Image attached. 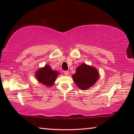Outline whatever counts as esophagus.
<instances>
[{"mask_svg": "<svg viewBox=\"0 0 134 134\" xmlns=\"http://www.w3.org/2000/svg\"><path fill=\"white\" fill-rule=\"evenodd\" d=\"M64 73L65 76H68V75H69V72L68 71H64Z\"/></svg>", "mask_w": 134, "mask_h": 134, "instance_id": "obj_1", "label": "esophagus"}]
</instances>
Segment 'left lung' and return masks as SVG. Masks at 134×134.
<instances>
[{"instance_id": "left-lung-1", "label": "left lung", "mask_w": 134, "mask_h": 134, "mask_svg": "<svg viewBox=\"0 0 134 134\" xmlns=\"http://www.w3.org/2000/svg\"><path fill=\"white\" fill-rule=\"evenodd\" d=\"M72 78L79 89L85 90L96 83L99 78V72L94 67L82 63L77 67Z\"/></svg>"}]
</instances>
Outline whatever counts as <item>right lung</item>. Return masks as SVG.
<instances>
[{"instance_id": "obj_1", "label": "right lung", "mask_w": 134, "mask_h": 134, "mask_svg": "<svg viewBox=\"0 0 134 134\" xmlns=\"http://www.w3.org/2000/svg\"><path fill=\"white\" fill-rule=\"evenodd\" d=\"M59 74V72L53 70L49 65L46 64L36 71L35 76L40 83L49 87L54 85Z\"/></svg>"}]
</instances>
